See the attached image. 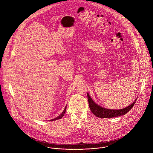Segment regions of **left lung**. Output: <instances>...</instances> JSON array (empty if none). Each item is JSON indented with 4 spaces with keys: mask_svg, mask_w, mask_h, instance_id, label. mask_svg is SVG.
I'll use <instances>...</instances> for the list:
<instances>
[{
    "mask_svg": "<svg viewBox=\"0 0 153 153\" xmlns=\"http://www.w3.org/2000/svg\"><path fill=\"white\" fill-rule=\"evenodd\" d=\"M87 96H88L89 106L91 112L96 117L100 118H113L120 116H123L133 108L137 100V99H136V100L130 105L123 109H120V110H111V109L103 108L102 106H100V105L96 103L88 93H87Z\"/></svg>",
    "mask_w": 153,
    "mask_h": 153,
    "instance_id": "1",
    "label": "left lung"
}]
</instances>
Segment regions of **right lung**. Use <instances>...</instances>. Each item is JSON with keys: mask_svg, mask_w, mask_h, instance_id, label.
Segmentation results:
<instances>
[{"mask_svg": "<svg viewBox=\"0 0 153 153\" xmlns=\"http://www.w3.org/2000/svg\"><path fill=\"white\" fill-rule=\"evenodd\" d=\"M66 110H67V106H65V109H64L63 111V112L61 113V114H60V115H59L58 117H56V118H54V119H51V120H51V121H53V120H58V119H62V118L63 117V115L65 114V111H66Z\"/></svg>", "mask_w": 153, "mask_h": 153, "instance_id": "add662e5", "label": "right lung"}]
</instances>
